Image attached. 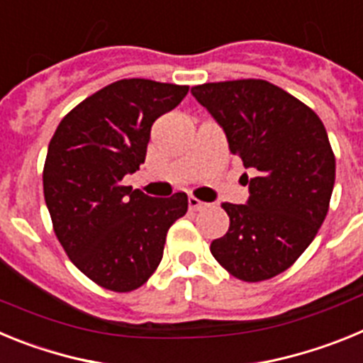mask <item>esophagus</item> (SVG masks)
Here are the masks:
<instances>
[{
  "mask_svg": "<svg viewBox=\"0 0 363 363\" xmlns=\"http://www.w3.org/2000/svg\"><path fill=\"white\" fill-rule=\"evenodd\" d=\"M207 203H203V201H200L198 198L194 196H189V209L191 211H201Z\"/></svg>",
  "mask_w": 363,
  "mask_h": 363,
  "instance_id": "34e87169",
  "label": "esophagus"
}]
</instances>
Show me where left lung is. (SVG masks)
Here are the masks:
<instances>
[{
    "mask_svg": "<svg viewBox=\"0 0 363 363\" xmlns=\"http://www.w3.org/2000/svg\"><path fill=\"white\" fill-rule=\"evenodd\" d=\"M240 156L245 205L223 203L230 225L211 243L221 267L243 281L277 277L300 258L329 211L336 162L316 112L265 79L191 89Z\"/></svg>",
    "mask_w": 363,
    "mask_h": 363,
    "instance_id": "obj_1",
    "label": "left lung"
}]
</instances>
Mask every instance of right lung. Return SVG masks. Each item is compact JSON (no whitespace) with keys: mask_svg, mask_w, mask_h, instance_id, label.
<instances>
[{"mask_svg":"<svg viewBox=\"0 0 363 363\" xmlns=\"http://www.w3.org/2000/svg\"><path fill=\"white\" fill-rule=\"evenodd\" d=\"M187 85L120 79L60 121L43 169L54 233L76 267L116 293L142 287L162 262L167 230L187 194L150 198L121 179L145 162L150 127L187 96Z\"/></svg>","mask_w":363,"mask_h":363,"instance_id":"1","label":"right lung"}]
</instances>
